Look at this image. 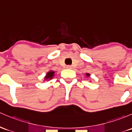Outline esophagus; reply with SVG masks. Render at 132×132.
Instances as JSON below:
<instances>
[{"label": "esophagus", "instance_id": "obj_1", "mask_svg": "<svg viewBox=\"0 0 132 132\" xmlns=\"http://www.w3.org/2000/svg\"><path fill=\"white\" fill-rule=\"evenodd\" d=\"M67 68H68V69H71V66H70V65H68V66H67Z\"/></svg>", "mask_w": 132, "mask_h": 132}]
</instances>
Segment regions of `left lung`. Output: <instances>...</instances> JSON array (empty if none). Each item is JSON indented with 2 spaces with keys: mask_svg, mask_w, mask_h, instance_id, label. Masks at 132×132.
<instances>
[{
  "mask_svg": "<svg viewBox=\"0 0 132 132\" xmlns=\"http://www.w3.org/2000/svg\"><path fill=\"white\" fill-rule=\"evenodd\" d=\"M85 75H86V77L87 78H89L90 77V75L89 74V73H85Z\"/></svg>",
  "mask_w": 132,
  "mask_h": 132,
  "instance_id": "8db88e82",
  "label": "left lung"
}]
</instances>
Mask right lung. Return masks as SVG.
I'll return each mask as SVG.
<instances>
[{
  "instance_id": "add662e5",
  "label": "right lung",
  "mask_w": 132,
  "mask_h": 132,
  "mask_svg": "<svg viewBox=\"0 0 132 132\" xmlns=\"http://www.w3.org/2000/svg\"><path fill=\"white\" fill-rule=\"evenodd\" d=\"M54 74H55V71L52 70H50L49 71H48L47 73H46V75L44 77V80H50L51 79H52L54 77Z\"/></svg>"
}]
</instances>
